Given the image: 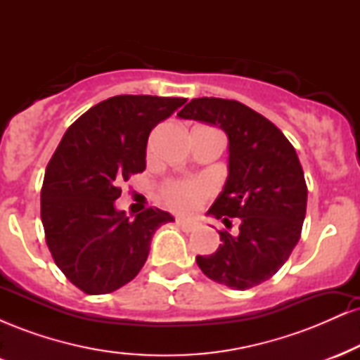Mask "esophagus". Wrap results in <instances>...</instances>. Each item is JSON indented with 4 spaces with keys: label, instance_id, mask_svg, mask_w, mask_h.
<instances>
[{
    "label": "esophagus",
    "instance_id": "obj_1",
    "mask_svg": "<svg viewBox=\"0 0 360 360\" xmlns=\"http://www.w3.org/2000/svg\"><path fill=\"white\" fill-rule=\"evenodd\" d=\"M176 223H177V226H181V229L184 230V232H193V230L196 229V223L189 221V220H183V218H177Z\"/></svg>",
    "mask_w": 360,
    "mask_h": 360
}]
</instances>
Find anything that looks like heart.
<instances>
[{"instance_id":"b5f03b06","label":"heart","mask_w":360,"mask_h":360,"mask_svg":"<svg viewBox=\"0 0 360 360\" xmlns=\"http://www.w3.org/2000/svg\"><path fill=\"white\" fill-rule=\"evenodd\" d=\"M212 193V186L205 181H171L164 186L162 198L167 206L181 213L194 212L206 196Z\"/></svg>"}]
</instances>
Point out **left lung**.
Segmentation results:
<instances>
[{
  "mask_svg": "<svg viewBox=\"0 0 360 360\" xmlns=\"http://www.w3.org/2000/svg\"><path fill=\"white\" fill-rule=\"evenodd\" d=\"M177 117L220 127L229 135V179L208 214L238 232L220 230V247L198 255L205 276L232 289L271 279L298 243L308 188L295 147L274 123L235 100L196 98Z\"/></svg>",
  "mask_w": 360,
  "mask_h": 360,
  "instance_id": "1",
  "label": "left lung"
}]
</instances>
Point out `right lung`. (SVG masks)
<instances>
[{
	"label": "right lung",
	"instance_id": "add662e5",
	"mask_svg": "<svg viewBox=\"0 0 360 360\" xmlns=\"http://www.w3.org/2000/svg\"><path fill=\"white\" fill-rule=\"evenodd\" d=\"M186 98L122 94L81 115L53 152L40 191L45 242L57 267L86 295L130 283L146 264L152 235L174 218L147 208L128 218L115 208L122 183L146 171L152 128Z\"/></svg>",
	"mask_w": 360,
	"mask_h": 360
}]
</instances>
